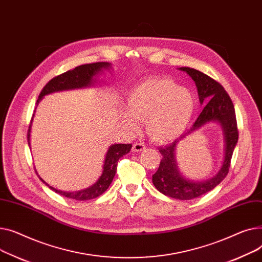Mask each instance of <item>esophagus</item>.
<instances>
[{
  "mask_svg": "<svg viewBox=\"0 0 262 262\" xmlns=\"http://www.w3.org/2000/svg\"><path fill=\"white\" fill-rule=\"evenodd\" d=\"M145 148L146 147H145L144 144H142V143H135L132 146V151L133 152H141V151L145 150Z\"/></svg>",
  "mask_w": 262,
  "mask_h": 262,
  "instance_id": "1",
  "label": "esophagus"
}]
</instances>
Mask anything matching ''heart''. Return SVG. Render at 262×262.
<instances>
[{
    "instance_id": "1",
    "label": "heart",
    "mask_w": 262,
    "mask_h": 262,
    "mask_svg": "<svg viewBox=\"0 0 262 262\" xmlns=\"http://www.w3.org/2000/svg\"><path fill=\"white\" fill-rule=\"evenodd\" d=\"M127 107L122 118L128 128L135 130L137 119H146L149 137L164 144L186 130L194 114L195 98L169 77H150L129 91Z\"/></svg>"
}]
</instances>
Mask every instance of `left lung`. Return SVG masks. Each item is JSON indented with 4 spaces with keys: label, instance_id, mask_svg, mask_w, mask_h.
Here are the masks:
<instances>
[{
    "label": "left lung",
    "instance_id": "8db88e82",
    "mask_svg": "<svg viewBox=\"0 0 262 262\" xmlns=\"http://www.w3.org/2000/svg\"><path fill=\"white\" fill-rule=\"evenodd\" d=\"M180 70L186 72L194 80L200 102L204 103L205 106L185 134L181 135L179 140H174L171 144L159 148L162 161L158 171L152 176V182L156 188L167 196L178 200H191L212 190L227 176L239 133L235 107L224 88L211 77L198 70L190 68H180ZM212 120L219 121L225 132L226 156L223 167L216 176L207 181L190 182L181 177L177 171L175 147L186 135Z\"/></svg>",
    "mask_w": 262,
    "mask_h": 262
}]
</instances>
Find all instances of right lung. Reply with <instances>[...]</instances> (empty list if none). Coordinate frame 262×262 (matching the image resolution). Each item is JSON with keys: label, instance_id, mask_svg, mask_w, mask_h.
Listing matches in <instances>:
<instances>
[{"label": "right lung", "instance_id": "1", "mask_svg": "<svg viewBox=\"0 0 262 262\" xmlns=\"http://www.w3.org/2000/svg\"><path fill=\"white\" fill-rule=\"evenodd\" d=\"M111 63L107 62H95L90 64H83L75 68L74 70H70L63 74L58 75L52 80H50L45 86L42 89L41 93L38 97L37 103L43 98V96L54 93V92L63 91V90H73V89H79L89 86L93 83V77L99 73L102 69H107ZM29 132H30V126L27 131V141L29 143ZM132 145L131 144H115L110 146L109 150L106 152L104 164H103V171L101 177L98 179V181L94 184L93 186H91L86 189L76 191V192H66L53 188L49 184H46L41 178L40 180L48 185L51 189H53L55 192L64 195L70 199L77 200V201H86V200L95 199L99 195H101L107 188H109L110 184L113 181V178L115 176L116 169H117V163L121 157L131 150ZM37 173V171H36Z\"/></svg>", "mask_w": 262, "mask_h": 262}]
</instances>
